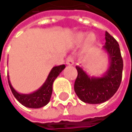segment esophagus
Instances as JSON below:
<instances>
[{
  "label": "esophagus",
  "mask_w": 132,
  "mask_h": 132,
  "mask_svg": "<svg viewBox=\"0 0 132 132\" xmlns=\"http://www.w3.org/2000/svg\"><path fill=\"white\" fill-rule=\"evenodd\" d=\"M66 64L69 65V66H73L74 65V60H73V57L71 56H69L66 59Z\"/></svg>",
  "instance_id": "34e87169"
}]
</instances>
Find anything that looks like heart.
I'll use <instances>...</instances> for the list:
<instances>
[{
	"label": "heart",
	"instance_id": "heart-1",
	"mask_svg": "<svg viewBox=\"0 0 132 132\" xmlns=\"http://www.w3.org/2000/svg\"><path fill=\"white\" fill-rule=\"evenodd\" d=\"M75 41L77 44L82 43L83 41V52L85 53H89L93 48L96 47L97 43V37L92 32L83 33L80 32L75 36Z\"/></svg>",
	"mask_w": 132,
	"mask_h": 132
}]
</instances>
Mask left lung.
I'll list each match as a JSON object with an SVG mask.
<instances>
[{
    "mask_svg": "<svg viewBox=\"0 0 132 132\" xmlns=\"http://www.w3.org/2000/svg\"><path fill=\"white\" fill-rule=\"evenodd\" d=\"M105 45L102 47L107 53L109 66L100 77H90L83 67L76 66L77 77L75 82V91L82 102L88 104H101L112 98L120 86L122 80L123 59L118 42L106 31Z\"/></svg>",
    "mask_w": 132,
    "mask_h": 132,
    "instance_id": "1",
    "label": "left lung"
}]
</instances>
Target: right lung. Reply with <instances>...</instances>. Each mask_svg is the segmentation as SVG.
Listing matches in <instances>:
<instances>
[{
	"instance_id": "add662e5",
	"label": "right lung",
	"mask_w": 132,
	"mask_h": 132,
	"mask_svg": "<svg viewBox=\"0 0 132 132\" xmlns=\"http://www.w3.org/2000/svg\"><path fill=\"white\" fill-rule=\"evenodd\" d=\"M66 68L64 64L54 66L49 73L44 84L36 91L30 93H20L13 88L8 75V81L13 95L23 106L28 108H41L47 105L50 101L52 93V85L60 73Z\"/></svg>"
}]
</instances>
